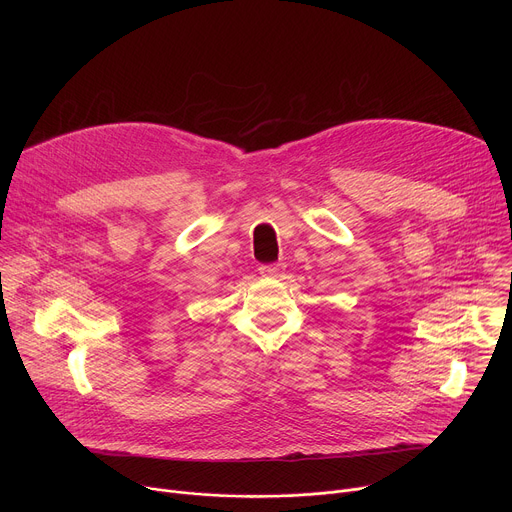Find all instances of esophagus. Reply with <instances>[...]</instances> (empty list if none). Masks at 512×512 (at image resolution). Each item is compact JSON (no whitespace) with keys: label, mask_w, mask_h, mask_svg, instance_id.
Here are the masks:
<instances>
[{"label":"esophagus","mask_w":512,"mask_h":512,"mask_svg":"<svg viewBox=\"0 0 512 512\" xmlns=\"http://www.w3.org/2000/svg\"><path fill=\"white\" fill-rule=\"evenodd\" d=\"M261 275H279L283 271V265L281 263H271V265H261L259 267Z\"/></svg>","instance_id":"1"}]
</instances>
